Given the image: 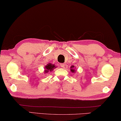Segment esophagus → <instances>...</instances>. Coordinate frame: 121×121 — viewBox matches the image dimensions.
<instances>
[{
  "mask_svg": "<svg viewBox=\"0 0 121 121\" xmlns=\"http://www.w3.org/2000/svg\"><path fill=\"white\" fill-rule=\"evenodd\" d=\"M60 66L61 67L64 68V67H65V64H64V63H60Z\"/></svg>",
  "mask_w": 121,
  "mask_h": 121,
  "instance_id": "1",
  "label": "esophagus"
}]
</instances>
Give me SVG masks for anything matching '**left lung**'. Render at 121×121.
<instances>
[{
	"label": "left lung",
	"mask_w": 121,
	"mask_h": 121,
	"mask_svg": "<svg viewBox=\"0 0 121 121\" xmlns=\"http://www.w3.org/2000/svg\"><path fill=\"white\" fill-rule=\"evenodd\" d=\"M70 70L72 73H75V70L74 69V66H71L70 67Z\"/></svg>",
	"instance_id": "8db88e82"
}]
</instances>
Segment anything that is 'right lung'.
<instances>
[{
    "mask_svg": "<svg viewBox=\"0 0 121 121\" xmlns=\"http://www.w3.org/2000/svg\"><path fill=\"white\" fill-rule=\"evenodd\" d=\"M56 68L54 64H52L51 63L48 64V65L45 66V70H44V73H47L49 72V71H52L54 68Z\"/></svg>",
    "mask_w": 121,
    "mask_h": 121,
    "instance_id": "right-lung-1",
    "label": "right lung"
}]
</instances>
